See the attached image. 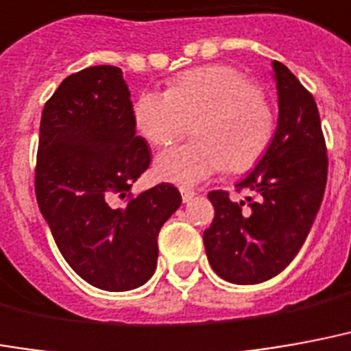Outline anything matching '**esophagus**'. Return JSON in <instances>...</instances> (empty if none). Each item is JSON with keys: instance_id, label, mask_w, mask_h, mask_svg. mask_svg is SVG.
I'll use <instances>...</instances> for the list:
<instances>
[{"instance_id": "obj_1", "label": "esophagus", "mask_w": 351, "mask_h": 351, "mask_svg": "<svg viewBox=\"0 0 351 351\" xmlns=\"http://www.w3.org/2000/svg\"><path fill=\"white\" fill-rule=\"evenodd\" d=\"M193 197H195V193H193V191H182V201L184 202L193 201Z\"/></svg>"}]
</instances>
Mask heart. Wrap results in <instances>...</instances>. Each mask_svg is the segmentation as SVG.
Returning <instances> with one entry per match:
<instances>
[{"label": "heart", "mask_w": 351, "mask_h": 351, "mask_svg": "<svg viewBox=\"0 0 351 351\" xmlns=\"http://www.w3.org/2000/svg\"><path fill=\"white\" fill-rule=\"evenodd\" d=\"M134 123L154 147L193 141L158 156V178L191 189L219 171L243 173L258 163L275 136V113L240 70L210 64L184 72L169 90H145L134 104Z\"/></svg>", "instance_id": "b5f03b06"}]
</instances>
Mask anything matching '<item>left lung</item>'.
<instances>
[{"mask_svg":"<svg viewBox=\"0 0 351 351\" xmlns=\"http://www.w3.org/2000/svg\"><path fill=\"white\" fill-rule=\"evenodd\" d=\"M279 117L274 141L255 169L236 184L256 193L234 202L227 191H210L215 215L204 230L212 269L234 285H258L281 274L307 240L320 210L328 156L313 95L274 61Z\"/></svg>","mask_w":351,"mask_h":351,"instance_id":"8db88e82","label":"left lung"}]
</instances>
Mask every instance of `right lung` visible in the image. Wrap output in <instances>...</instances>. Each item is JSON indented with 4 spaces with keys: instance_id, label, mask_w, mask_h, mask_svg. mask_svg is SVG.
I'll return each mask as SVG.
<instances>
[{
    "instance_id": "1",
    "label": "right lung",
    "mask_w": 351,
    "mask_h": 351,
    "mask_svg": "<svg viewBox=\"0 0 351 351\" xmlns=\"http://www.w3.org/2000/svg\"><path fill=\"white\" fill-rule=\"evenodd\" d=\"M149 163L123 70L100 64L64 77L43 110L35 193L61 255L93 287L126 292L154 274L160 228L182 202L178 189L158 184L111 206Z\"/></svg>"
}]
</instances>
